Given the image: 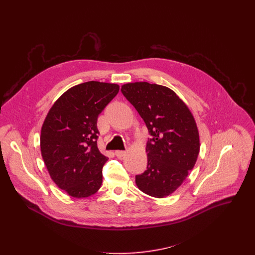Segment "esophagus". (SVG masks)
<instances>
[{"label":"esophagus","mask_w":255,"mask_h":255,"mask_svg":"<svg viewBox=\"0 0 255 255\" xmlns=\"http://www.w3.org/2000/svg\"><path fill=\"white\" fill-rule=\"evenodd\" d=\"M116 155H117V157H119V158H123V157H125V156L127 155V151L117 150V151H116Z\"/></svg>","instance_id":"esophagus-1"}]
</instances>
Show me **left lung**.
Returning a JSON list of instances; mask_svg holds the SVG:
<instances>
[{"mask_svg":"<svg viewBox=\"0 0 255 255\" xmlns=\"http://www.w3.org/2000/svg\"><path fill=\"white\" fill-rule=\"evenodd\" d=\"M124 96L143 119L148 138L147 169L135 176L138 188L163 198L173 193L193 169L199 154V134L194 118L170 88L148 82L127 83Z\"/></svg>","mask_w":255,"mask_h":255,"instance_id":"obj_1","label":"left lung"}]
</instances>
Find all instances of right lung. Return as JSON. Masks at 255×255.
I'll return each mask as SVG.
<instances>
[{
  "mask_svg": "<svg viewBox=\"0 0 255 255\" xmlns=\"http://www.w3.org/2000/svg\"><path fill=\"white\" fill-rule=\"evenodd\" d=\"M119 90L118 84L99 81L75 85L55 102L44 121V163L54 182L73 197H88L102 184L108 157L97 147V119Z\"/></svg>",
  "mask_w": 255,
  "mask_h": 255,
  "instance_id": "1",
  "label": "right lung"
}]
</instances>
